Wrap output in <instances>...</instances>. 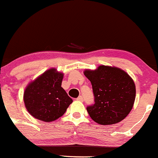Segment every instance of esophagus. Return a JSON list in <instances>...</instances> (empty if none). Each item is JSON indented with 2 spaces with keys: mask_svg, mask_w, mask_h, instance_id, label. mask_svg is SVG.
Instances as JSON below:
<instances>
[{
  "mask_svg": "<svg viewBox=\"0 0 158 158\" xmlns=\"http://www.w3.org/2000/svg\"><path fill=\"white\" fill-rule=\"evenodd\" d=\"M77 101H84V99H83V97L82 96H79L78 98H77Z\"/></svg>",
  "mask_w": 158,
  "mask_h": 158,
  "instance_id": "34e87169",
  "label": "esophagus"
}]
</instances>
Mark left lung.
I'll return each mask as SVG.
<instances>
[{
    "label": "left lung",
    "instance_id": "left-lung-1",
    "mask_svg": "<svg viewBox=\"0 0 158 158\" xmlns=\"http://www.w3.org/2000/svg\"><path fill=\"white\" fill-rule=\"evenodd\" d=\"M84 75L91 83L94 96V104L87 107L92 120L102 125L124 120L135 100V84L131 77L120 68L104 65L95 71L86 70Z\"/></svg>",
    "mask_w": 158,
    "mask_h": 158
}]
</instances>
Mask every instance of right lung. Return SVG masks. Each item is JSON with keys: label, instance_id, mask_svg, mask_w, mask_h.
<instances>
[{"label": "right lung", "instance_id": "obj_1", "mask_svg": "<svg viewBox=\"0 0 158 158\" xmlns=\"http://www.w3.org/2000/svg\"><path fill=\"white\" fill-rule=\"evenodd\" d=\"M64 74L52 68L30 83L24 93L27 111L45 122L57 120L73 102L61 87Z\"/></svg>", "mask_w": 158, "mask_h": 158}]
</instances>
